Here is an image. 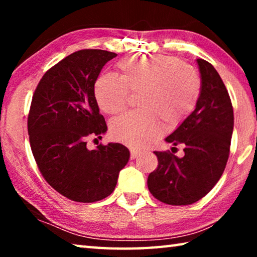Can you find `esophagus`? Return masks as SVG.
<instances>
[{
  "label": "esophagus",
  "mask_w": 257,
  "mask_h": 257,
  "mask_svg": "<svg viewBox=\"0 0 257 257\" xmlns=\"http://www.w3.org/2000/svg\"><path fill=\"white\" fill-rule=\"evenodd\" d=\"M138 155H141V152L137 151V150H135V149L130 150V159H132V160L136 159V158H138Z\"/></svg>",
  "instance_id": "obj_1"
}]
</instances>
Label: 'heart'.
<instances>
[{
	"mask_svg": "<svg viewBox=\"0 0 257 257\" xmlns=\"http://www.w3.org/2000/svg\"><path fill=\"white\" fill-rule=\"evenodd\" d=\"M119 78L103 73L94 85L98 107L116 114L125 106L128 92H137L141 107L111 122L113 139L132 147H144L161 134L160 120L176 127L196 107L201 78L190 66L171 55H132L115 64Z\"/></svg>",
	"mask_w": 257,
	"mask_h": 257,
	"instance_id": "b5f03b06",
	"label": "heart"
}]
</instances>
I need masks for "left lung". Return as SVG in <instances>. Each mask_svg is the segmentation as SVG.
<instances>
[{"label": "left lung", "mask_w": 257, "mask_h": 257, "mask_svg": "<svg viewBox=\"0 0 257 257\" xmlns=\"http://www.w3.org/2000/svg\"><path fill=\"white\" fill-rule=\"evenodd\" d=\"M197 63L202 88L196 108L165 138L173 146H185L184 158L154 152L159 164L147 179L151 194L169 205H189L205 196L222 176L230 153L231 99L214 67L203 59Z\"/></svg>", "instance_id": "1"}]
</instances>
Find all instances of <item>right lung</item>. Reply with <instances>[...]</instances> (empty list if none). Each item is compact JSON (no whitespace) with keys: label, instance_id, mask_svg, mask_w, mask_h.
Here are the masks:
<instances>
[{"label":"right lung","instance_id":"obj_1","mask_svg":"<svg viewBox=\"0 0 257 257\" xmlns=\"http://www.w3.org/2000/svg\"><path fill=\"white\" fill-rule=\"evenodd\" d=\"M113 52L80 50L45 72L28 114L30 147L42 176L71 201L93 203L114 190L129 151L119 143L87 149L89 137L107 127L94 96V85ZM95 138V139H96Z\"/></svg>","mask_w":257,"mask_h":257}]
</instances>
